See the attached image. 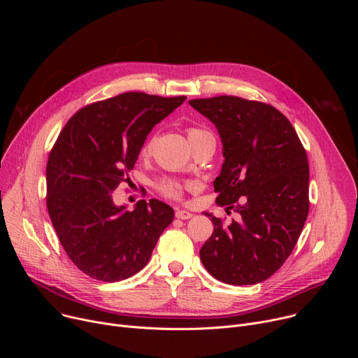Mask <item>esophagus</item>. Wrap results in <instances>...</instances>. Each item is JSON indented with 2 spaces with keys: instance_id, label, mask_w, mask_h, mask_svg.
I'll return each mask as SVG.
<instances>
[{
  "instance_id": "obj_1",
  "label": "esophagus",
  "mask_w": 358,
  "mask_h": 358,
  "mask_svg": "<svg viewBox=\"0 0 358 358\" xmlns=\"http://www.w3.org/2000/svg\"><path fill=\"white\" fill-rule=\"evenodd\" d=\"M176 217H177L178 220H189V218L192 217V214L188 213V211H185V210H177V211H176Z\"/></svg>"
}]
</instances>
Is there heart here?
I'll return each instance as SVG.
<instances>
[{
	"mask_svg": "<svg viewBox=\"0 0 358 358\" xmlns=\"http://www.w3.org/2000/svg\"><path fill=\"white\" fill-rule=\"evenodd\" d=\"M187 136H188V140L189 143L192 144L194 141H196L198 138L201 137H206V136H211V133H208L207 130H202V129H198V127H189L187 130ZM155 141H156V136L152 134L150 136L144 144L141 145V150H140V155L143 157H147L151 155L152 151V147H155ZM184 188L185 185L177 180H171V178H166V180H162L159 184H157V189L162 195L167 196V198H171V199H180L182 196V192H184Z\"/></svg>",
	"mask_w": 358,
	"mask_h": 358,
	"instance_id": "obj_1",
	"label": "heart"
}]
</instances>
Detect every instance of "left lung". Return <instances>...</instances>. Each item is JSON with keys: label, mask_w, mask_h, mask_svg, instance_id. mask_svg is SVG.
Masks as SVG:
<instances>
[{"label": "left lung", "mask_w": 358, "mask_h": 358, "mask_svg": "<svg viewBox=\"0 0 358 358\" xmlns=\"http://www.w3.org/2000/svg\"><path fill=\"white\" fill-rule=\"evenodd\" d=\"M222 140L224 164L214 181L217 203L234 210L225 224L211 217L214 232L202 245V265L228 285L271 278L289 258L309 214V163L285 115L238 96L192 99Z\"/></svg>", "instance_id": "left-lung-1"}]
</instances>
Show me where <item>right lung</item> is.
I'll list each match as a JSON object with an SVG mask.
<instances>
[{"instance_id": "1", "label": "right lung", "mask_w": 358, "mask_h": 358, "mask_svg": "<svg viewBox=\"0 0 358 358\" xmlns=\"http://www.w3.org/2000/svg\"><path fill=\"white\" fill-rule=\"evenodd\" d=\"M185 96L126 92L78 110L59 133L46 164V207L69 259L85 275L119 282L141 271L174 211L144 199L133 211L112 192L133 170L147 134Z\"/></svg>"}]
</instances>
